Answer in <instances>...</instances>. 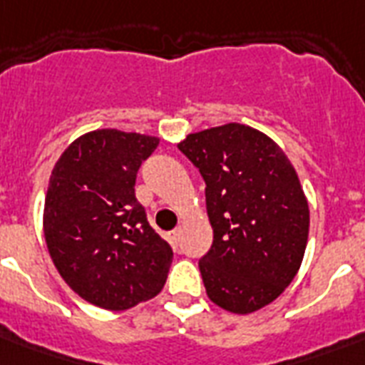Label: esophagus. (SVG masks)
<instances>
[{
	"label": "esophagus",
	"mask_w": 365,
	"mask_h": 365,
	"mask_svg": "<svg viewBox=\"0 0 365 365\" xmlns=\"http://www.w3.org/2000/svg\"><path fill=\"white\" fill-rule=\"evenodd\" d=\"M180 229H174V231H172L170 235H168V239H170V244L172 246H174V248H176L178 244H180Z\"/></svg>",
	"instance_id": "esophagus-1"
}]
</instances>
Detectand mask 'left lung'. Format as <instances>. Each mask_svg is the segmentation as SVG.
<instances>
[{
  "label": "left lung",
  "mask_w": 365,
  "mask_h": 365,
  "mask_svg": "<svg viewBox=\"0 0 365 365\" xmlns=\"http://www.w3.org/2000/svg\"><path fill=\"white\" fill-rule=\"evenodd\" d=\"M178 149L206 183L214 229L199 259L206 294L237 314L269 305L299 271L309 237L294 166L271 138L239 123L189 134Z\"/></svg>",
  "instance_id": "left-lung-1"
}]
</instances>
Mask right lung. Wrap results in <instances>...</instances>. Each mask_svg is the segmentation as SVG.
Here are the masks:
<instances>
[{"instance_id":"add662e5","label":"right lung","mask_w":365,"mask_h":365,"mask_svg":"<svg viewBox=\"0 0 365 365\" xmlns=\"http://www.w3.org/2000/svg\"><path fill=\"white\" fill-rule=\"evenodd\" d=\"M159 138L115 128L77 138L54 165L43 229L66 284L88 303L125 311L159 294L172 248L136 199L138 168Z\"/></svg>"}]
</instances>
